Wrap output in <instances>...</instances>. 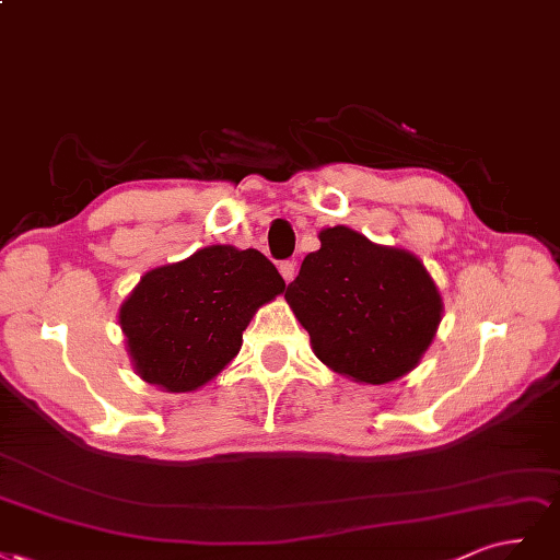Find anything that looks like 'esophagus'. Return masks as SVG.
I'll list each match as a JSON object with an SVG mask.
<instances>
[{
    "instance_id": "34e87169",
    "label": "esophagus",
    "mask_w": 560,
    "mask_h": 560,
    "mask_svg": "<svg viewBox=\"0 0 560 560\" xmlns=\"http://www.w3.org/2000/svg\"><path fill=\"white\" fill-rule=\"evenodd\" d=\"M279 272H281V277L285 281H293V277H295V262L293 260H281L279 262Z\"/></svg>"
}]
</instances>
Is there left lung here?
<instances>
[{
    "label": "left lung",
    "instance_id": "8db88e82",
    "mask_svg": "<svg viewBox=\"0 0 560 560\" xmlns=\"http://www.w3.org/2000/svg\"><path fill=\"white\" fill-rule=\"evenodd\" d=\"M318 240L285 291L314 353L365 384H388L417 368L442 318L423 262L345 225L323 230Z\"/></svg>",
    "mask_w": 560,
    "mask_h": 560
}]
</instances>
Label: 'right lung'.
<instances>
[{"label": "right lung", "instance_id": "1", "mask_svg": "<svg viewBox=\"0 0 560 560\" xmlns=\"http://www.w3.org/2000/svg\"><path fill=\"white\" fill-rule=\"evenodd\" d=\"M283 291L256 248L207 246L151 269L118 316L139 376L172 393L205 386L237 355L248 320Z\"/></svg>", "mask_w": 560, "mask_h": 560}]
</instances>
